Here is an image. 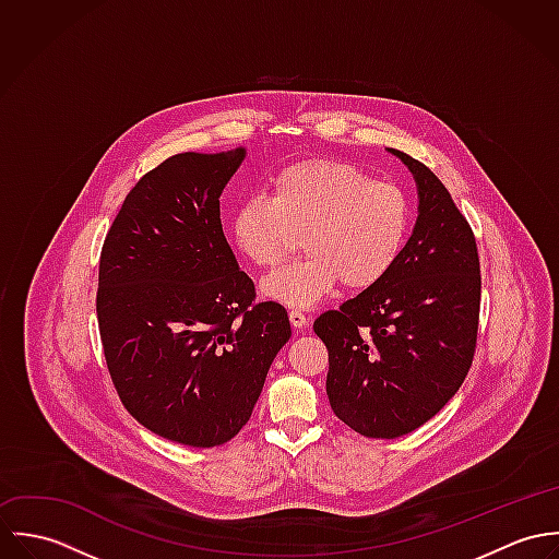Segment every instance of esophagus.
<instances>
[{"mask_svg": "<svg viewBox=\"0 0 559 559\" xmlns=\"http://www.w3.org/2000/svg\"><path fill=\"white\" fill-rule=\"evenodd\" d=\"M288 319H290V324H293L295 329H304V326L310 322V317H308L304 310H290V312H288Z\"/></svg>", "mask_w": 559, "mask_h": 559, "instance_id": "obj_1", "label": "esophagus"}]
</instances>
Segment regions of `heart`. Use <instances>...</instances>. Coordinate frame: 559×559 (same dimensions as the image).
<instances>
[{"mask_svg": "<svg viewBox=\"0 0 559 559\" xmlns=\"http://www.w3.org/2000/svg\"><path fill=\"white\" fill-rule=\"evenodd\" d=\"M411 230V202L399 185L372 180L344 160H301L249 195L230 219L240 253L258 269L277 266L297 247L306 255L262 282V295L308 308L337 284L368 290L396 266Z\"/></svg>", "mask_w": 559, "mask_h": 559, "instance_id": "1", "label": "heart"}]
</instances>
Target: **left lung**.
I'll return each mask as SVG.
<instances>
[{
	"label": "left lung",
	"mask_w": 559,
	"mask_h": 559,
	"mask_svg": "<svg viewBox=\"0 0 559 559\" xmlns=\"http://www.w3.org/2000/svg\"><path fill=\"white\" fill-rule=\"evenodd\" d=\"M390 151L417 182L413 235L383 282L314 320L329 350V404L370 439H396L435 417L463 385L478 342L474 230L424 163Z\"/></svg>",
	"instance_id": "obj_1"
}]
</instances>
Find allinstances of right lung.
Wrapping results in <instances>:
<instances>
[{
    "label": "right lung",
    "mask_w": 559,
    "mask_h": 559,
    "mask_svg": "<svg viewBox=\"0 0 559 559\" xmlns=\"http://www.w3.org/2000/svg\"><path fill=\"white\" fill-rule=\"evenodd\" d=\"M245 148L180 153L129 191L100 249L96 319L124 408L163 439L215 448L249 421L290 337L255 301L224 237L219 195Z\"/></svg>",
    "instance_id": "right-lung-1"
}]
</instances>
